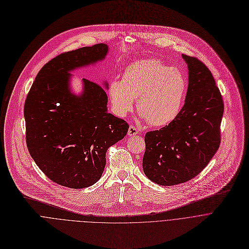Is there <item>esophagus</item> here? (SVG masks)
Listing matches in <instances>:
<instances>
[{
	"label": "esophagus",
	"instance_id": "obj_1",
	"mask_svg": "<svg viewBox=\"0 0 249 249\" xmlns=\"http://www.w3.org/2000/svg\"><path fill=\"white\" fill-rule=\"evenodd\" d=\"M137 134H138V129L135 126L130 125L129 130H128V136H135Z\"/></svg>",
	"mask_w": 249,
	"mask_h": 249
}]
</instances>
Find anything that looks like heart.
I'll return each mask as SVG.
<instances>
[{
    "label": "heart",
    "mask_w": 249,
    "mask_h": 249,
    "mask_svg": "<svg viewBox=\"0 0 249 249\" xmlns=\"http://www.w3.org/2000/svg\"><path fill=\"white\" fill-rule=\"evenodd\" d=\"M186 89V79L179 70L149 59L128 66L122 80L109 85L108 94L118 115L130 112L137 97V109L142 117L153 126L161 127L178 116Z\"/></svg>",
    "instance_id": "b5f03b06"
}]
</instances>
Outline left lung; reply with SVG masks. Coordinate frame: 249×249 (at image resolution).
<instances>
[{"instance_id":"left-lung-1","label":"left lung","mask_w":249,"mask_h":249,"mask_svg":"<svg viewBox=\"0 0 249 249\" xmlns=\"http://www.w3.org/2000/svg\"><path fill=\"white\" fill-rule=\"evenodd\" d=\"M188 67V89L181 111L170 124L145 136L143 169L153 182L171 186L199 174L221 143L224 102L210 70L182 54Z\"/></svg>"}]
</instances>
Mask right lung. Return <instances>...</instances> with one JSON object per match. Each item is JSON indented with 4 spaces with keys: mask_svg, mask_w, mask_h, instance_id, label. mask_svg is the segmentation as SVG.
I'll return each mask as SVG.
<instances>
[{
    "mask_svg": "<svg viewBox=\"0 0 249 249\" xmlns=\"http://www.w3.org/2000/svg\"><path fill=\"white\" fill-rule=\"evenodd\" d=\"M107 53L108 46L99 43L58 55L42 67L26 96L29 154L49 179L65 187L94 184L106 152L129 129L125 120L107 112V94L100 85L83 79V92L71 91L70 72L102 61Z\"/></svg>",
    "mask_w": 249,
    "mask_h": 249,
    "instance_id": "obj_1",
    "label": "right lung"
}]
</instances>
